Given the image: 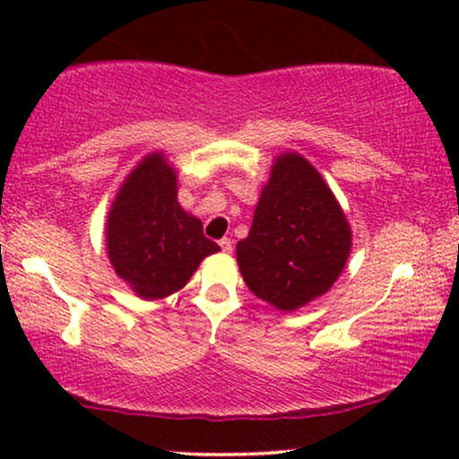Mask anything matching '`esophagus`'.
Returning a JSON list of instances; mask_svg holds the SVG:
<instances>
[{
  "mask_svg": "<svg viewBox=\"0 0 459 459\" xmlns=\"http://www.w3.org/2000/svg\"><path fill=\"white\" fill-rule=\"evenodd\" d=\"M219 247H221L223 253H231V248H234V242H231L230 238H221V240H219Z\"/></svg>",
  "mask_w": 459,
  "mask_h": 459,
  "instance_id": "34e87169",
  "label": "esophagus"
}]
</instances>
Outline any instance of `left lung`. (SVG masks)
<instances>
[{"label": "left lung", "instance_id": "8db88e82", "mask_svg": "<svg viewBox=\"0 0 459 459\" xmlns=\"http://www.w3.org/2000/svg\"><path fill=\"white\" fill-rule=\"evenodd\" d=\"M349 250L347 217L322 175L300 154L278 156L253 228L236 247L247 286L265 303L294 311L334 284Z\"/></svg>", "mask_w": 459, "mask_h": 459}]
</instances>
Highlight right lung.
<instances>
[{"label": "right lung", "instance_id": "right-lung-1", "mask_svg": "<svg viewBox=\"0 0 459 459\" xmlns=\"http://www.w3.org/2000/svg\"><path fill=\"white\" fill-rule=\"evenodd\" d=\"M175 184L162 154H150L125 181L108 212L112 267L143 299H165L184 288L200 261L219 250L200 219L179 206Z\"/></svg>", "mask_w": 459, "mask_h": 459}]
</instances>
